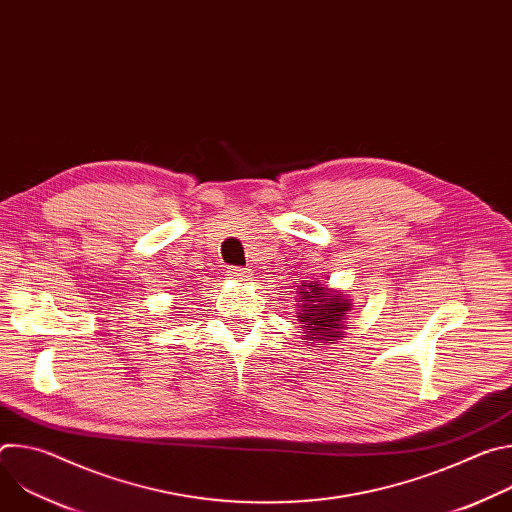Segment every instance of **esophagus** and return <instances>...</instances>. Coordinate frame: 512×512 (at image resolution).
Wrapping results in <instances>:
<instances>
[{
  "instance_id": "obj_1",
  "label": "esophagus",
  "mask_w": 512,
  "mask_h": 512,
  "mask_svg": "<svg viewBox=\"0 0 512 512\" xmlns=\"http://www.w3.org/2000/svg\"><path fill=\"white\" fill-rule=\"evenodd\" d=\"M227 275H229V279H235V281H249L253 273L249 269H243V267H229Z\"/></svg>"
}]
</instances>
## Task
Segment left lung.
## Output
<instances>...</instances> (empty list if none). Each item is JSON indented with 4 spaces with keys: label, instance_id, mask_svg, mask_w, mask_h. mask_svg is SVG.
Instances as JSON below:
<instances>
[{
    "label": "left lung",
    "instance_id": "1",
    "mask_svg": "<svg viewBox=\"0 0 512 512\" xmlns=\"http://www.w3.org/2000/svg\"><path fill=\"white\" fill-rule=\"evenodd\" d=\"M298 320L302 324V340L308 346L318 342L336 344L344 338L346 314L352 310L350 296L344 289H332L328 281L304 279L296 285Z\"/></svg>",
    "mask_w": 512,
    "mask_h": 512
}]
</instances>
